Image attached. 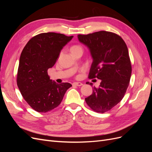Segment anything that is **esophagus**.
Listing matches in <instances>:
<instances>
[{
  "label": "esophagus",
  "instance_id": "1",
  "mask_svg": "<svg viewBox=\"0 0 152 152\" xmlns=\"http://www.w3.org/2000/svg\"><path fill=\"white\" fill-rule=\"evenodd\" d=\"M73 85L76 86H81L83 84H82V83H81V82H73Z\"/></svg>",
  "mask_w": 152,
  "mask_h": 152
}]
</instances>
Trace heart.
<instances>
[{
    "label": "heart",
    "mask_w": 152,
    "mask_h": 152,
    "mask_svg": "<svg viewBox=\"0 0 152 152\" xmlns=\"http://www.w3.org/2000/svg\"><path fill=\"white\" fill-rule=\"evenodd\" d=\"M79 49H82L80 45H72V46L70 48L71 53L75 52V50Z\"/></svg>",
    "instance_id": "obj_1"
}]
</instances>
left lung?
Segmentation results:
<instances>
[{"label": "left lung", "instance_id": "left-lung-1", "mask_svg": "<svg viewBox=\"0 0 152 152\" xmlns=\"http://www.w3.org/2000/svg\"><path fill=\"white\" fill-rule=\"evenodd\" d=\"M78 39L93 59L88 77L102 80L86 102L94 112L105 113L122 99L129 84L132 66L127 45L121 36L107 31L79 34Z\"/></svg>", "mask_w": 152, "mask_h": 152}]
</instances>
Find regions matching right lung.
Returning <instances> with one entry per match:
<instances>
[{
	"instance_id": "add662e5",
	"label": "right lung",
	"mask_w": 152,
	"mask_h": 152,
	"mask_svg": "<svg viewBox=\"0 0 152 152\" xmlns=\"http://www.w3.org/2000/svg\"><path fill=\"white\" fill-rule=\"evenodd\" d=\"M73 36L48 32L33 37L23 49L17 73V85L25 100L35 111L45 113L61 103L70 83L50 79L52 68L61 50Z\"/></svg>"
}]
</instances>
